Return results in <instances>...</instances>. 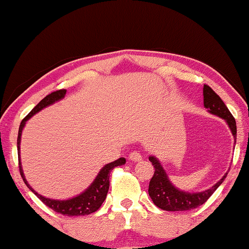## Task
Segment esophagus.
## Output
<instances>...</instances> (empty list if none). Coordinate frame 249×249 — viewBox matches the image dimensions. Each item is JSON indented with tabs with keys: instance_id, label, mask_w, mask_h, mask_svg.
Wrapping results in <instances>:
<instances>
[{
	"instance_id": "34e87169",
	"label": "esophagus",
	"mask_w": 249,
	"mask_h": 249,
	"mask_svg": "<svg viewBox=\"0 0 249 249\" xmlns=\"http://www.w3.org/2000/svg\"><path fill=\"white\" fill-rule=\"evenodd\" d=\"M128 158L132 161V162H139V161L142 160V156L140 155V152H138V151H133L129 153Z\"/></svg>"
}]
</instances>
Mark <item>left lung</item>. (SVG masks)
I'll return each instance as SVG.
<instances>
[{"label": "left lung", "instance_id": "obj_1", "mask_svg": "<svg viewBox=\"0 0 249 249\" xmlns=\"http://www.w3.org/2000/svg\"><path fill=\"white\" fill-rule=\"evenodd\" d=\"M203 97H204V99H203L204 100V107L208 108L209 113L216 115L227 122L233 135L234 142H236V121L231 115L228 107L221 100V98L206 85L203 87ZM149 160L151 161L152 166L155 168V174H153L149 184V195L153 203L164 211H188V210L196 209L204 204L210 196L214 193L216 188L222 184V181L227 177V174H228L227 173L218 183L213 185L209 190L197 192V193H188V192L178 190L170 183L169 177L156 157H149Z\"/></svg>", "mask_w": 249, "mask_h": 249}]
</instances>
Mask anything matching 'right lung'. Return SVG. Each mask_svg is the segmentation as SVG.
<instances>
[{
    "mask_svg": "<svg viewBox=\"0 0 249 249\" xmlns=\"http://www.w3.org/2000/svg\"><path fill=\"white\" fill-rule=\"evenodd\" d=\"M66 93L65 89H61L57 91H54L44 98L43 100H40V103L37 105L36 107L34 108L33 110L30 111L29 114L27 115L26 117L23 118L22 122H21L20 127H19V133H18V140H17V144H18V158H19V170L20 175L22 177L24 184L27 185L28 188L33 192V193L37 196L38 198L40 199L41 202L44 203L45 205H47L48 208L54 210L55 212L61 213L63 215L68 216H78V215H87L90 214V213L96 212L98 209L100 208L101 204H103L105 199H106V196L108 193V190H109V174L110 171L114 169L115 167L122 166L126 162L125 158H120L116 161H113V162L106 164L101 168L99 174L97 175V177L94 178L92 184L87 188V190L83 192V193L79 194L75 197L69 198V199H63V201H59V199H52L47 198L45 196L38 194L36 191L33 190L28 181L24 177V174L22 171V167H21V160H20V142H21V134H22V129L26 125V122L29 120L30 117H33L35 114H37L38 111L44 109L45 107L50 106V105H53L56 101L61 100L64 98Z\"/></svg>",
    "mask_w": 249,
    "mask_h": 249,
    "instance_id": "add662e5",
    "label": "right lung"
}]
</instances>
